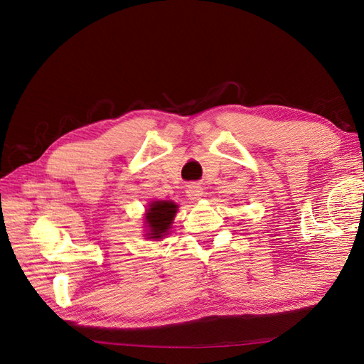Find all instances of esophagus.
Here are the masks:
<instances>
[{
    "mask_svg": "<svg viewBox=\"0 0 364 364\" xmlns=\"http://www.w3.org/2000/svg\"><path fill=\"white\" fill-rule=\"evenodd\" d=\"M186 196H188V199L190 200H193V202H196V200H199L200 197L203 196V190H202V186H199V185H196V183H193V185H188L186 186Z\"/></svg>",
    "mask_w": 364,
    "mask_h": 364,
    "instance_id": "esophagus-1",
    "label": "esophagus"
}]
</instances>
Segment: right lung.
Masks as SVG:
<instances>
[{
    "label": "right lung",
    "instance_id": "add662e5",
    "mask_svg": "<svg viewBox=\"0 0 364 364\" xmlns=\"http://www.w3.org/2000/svg\"><path fill=\"white\" fill-rule=\"evenodd\" d=\"M176 209H178V206H176L173 202H167V200L153 202L150 205L149 211L146 214V220L150 229V234H149L150 238L158 240L167 234V230L173 223Z\"/></svg>",
    "mask_w": 364,
    "mask_h": 364
}]
</instances>
